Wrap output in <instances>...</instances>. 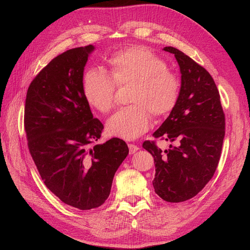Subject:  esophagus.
<instances>
[{
	"label": "esophagus",
	"mask_w": 250,
	"mask_h": 250,
	"mask_svg": "<svg viewBox=\"0 0 250 250\" xmlns=\"http://www.w3.org/2000/svg\"><path fill=\"white\" fill-rule=\"evenodd\" d=\"M128 148H129V153H130V154L135 153V152H137V151L140 149L138 146L133 145V144H129V145H128Z\"/></svg>",
	"instance_id": "esophagus-1"
}]
</instances>
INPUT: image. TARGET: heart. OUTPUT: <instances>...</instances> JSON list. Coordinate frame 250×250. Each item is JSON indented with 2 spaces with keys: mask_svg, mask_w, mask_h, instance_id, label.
I'll return each mask as SVG.
<instances>
[{
  "mask_svg": "<svg viewBox=\"0 0 250 250\" xmlns=\"http://www.w3.org/2000/svg\"><path fill=\"white\" fill-rule=\"evenodd\" d=\"M111 75L102 69H89L83 76L85 99L94 108L107 112L113 106L117 86L130 84L129 106L119 108L107 120L109 134L124 140H135L151 126V112L155 117L169 113L178 101L180 83L167 69L165 60L144 46H133L117 52L109 58Z\"/></svg>",
  "mask_w": 250,
  "mask_h": 250,
  "instance_id": "heart-1",
  "label": "heart"
}]
</instances>
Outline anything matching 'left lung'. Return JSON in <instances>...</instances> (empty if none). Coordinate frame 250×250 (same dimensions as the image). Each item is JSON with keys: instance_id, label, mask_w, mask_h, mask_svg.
Segmentation results:
<instances>
[{"instance_id": "obj_1", "label": "left lung", "mask_w": 250, "mask_h": 250, "mask_svg": "<svg viewBox=\"0 0 250 250\" xmlns=\"http://www.w3.org/2000/svg\"><path fill=\"white\" fill-rule=\"evenodd\" d=\"M164 51L175 56L181 74L178 101L169 117L153 133L173 143L163 151L154 142L143 148L152 154L155 193L168 202H183L197 195L214 176L225 134L220 95L209 73L184 52Z\"/></svg>"}]
</instances>
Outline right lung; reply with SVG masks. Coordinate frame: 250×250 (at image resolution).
Segmentation results:
<instances>
[{"mask_svg": "<svg viewBox=\"0 0 250 250\" xmlns=\"http://www.w3.org/2000/svg\"><path fill=\"white\" fill-rule=\"evenodd\" d=\"M93 44L52 59L29 85L25 104L28 147L44 185L65 204L82 210L102 206L128 155L127 144H103V124L83 93V72Z\"/></svg>", "mask_w": 250, "mask_h": 250, "instance_id": "right-lung-1", "label": "right lung"}]
</instances>
